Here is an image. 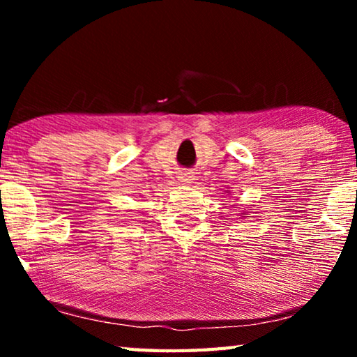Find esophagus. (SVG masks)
Returning a JSON list of instances; mask_svg holds the SVG:
<instances>
[{
    "instance_id": "1",
    "label": "esophagus",
    "mask_w": 357,
    "mask_h": 357,
    "mask_svg": "<svg viewBox=\"0 0 357 357\" xmlns=\"http://www.w3.org/2000/svg\"><path fill=\"white\" fill-rule=\"evenodd\" d=\"M178 178L183 184H192L193 183V174L192 173H179Z\"/></svg>"
}]
</instances>
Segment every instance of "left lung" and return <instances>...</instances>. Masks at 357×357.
<instances>
[{"mask_svg": "<svg viewBox=\"0 0 357 357\" xmlns=\"http://www.w3.org/2000/svg\"><path fill=\"white\" fill-rule=\"evenodd\" d=\"M227 193H229V192H227ZM245 211H247V209H244V213H243V217H249V215H245Z\"/></svg>", "mask_w": 357, "mask_h": 357, "instance_id": "left-lung-1", "label": "left lung"}]
</instances>
